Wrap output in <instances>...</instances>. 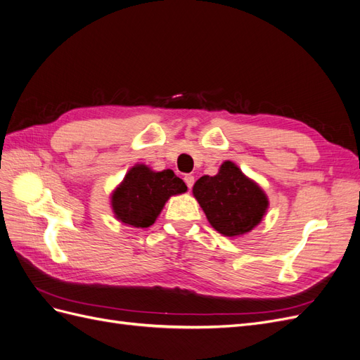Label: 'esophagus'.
<instances>
[{
	"instance_id": "obj_1",
	"label": "esophagus",
	"mask_w": 360,
	"mask_h": 360,
	"mask_svg": "<svg viewBox=\"0 0 360 360\" xmlns=\"http://www.w3.org/2000/svg\"><path fill=\"white\" fill-rule=\"evenodd\" d=\"M183 180H184V183H186V186H188L189 189H192L193 183H195V177H193V176H191V174H186V176L183 177Z\"/></svg>"
}]
</instances>
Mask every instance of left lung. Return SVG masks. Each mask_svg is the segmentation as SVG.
Wrapping results in <instances>:
<instances>
[{"instance_id": "obj_1", "label": "left lung", "mask_w": 360, "mask_h": 360, "mask_svg": "<svg viewBox=\"0 0 360 360\" xmlns=\"http://www.w3.org/2000/svg\"><path fill=\"white\" fill-rule=\"evenodd\" d=\"M193 197L216 231L236 237L252 230L267 210V197L257 183L226 160L214 177L204 176L193 184Z\"/></svg>"}]
</instances>
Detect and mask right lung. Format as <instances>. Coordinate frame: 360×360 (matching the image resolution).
Returning <instances> with one entry per match:
<instances>
[{
  "instance_id": "obj_1",
  "label": "right lung",
  "mask_w": 360,
  "mask_h": 360,
  "mask_svg": "<svg viewBox=\"0 0 360 360\" xmlns=\"http://www.w3.org/2000/svg\"><path fill=\"white\" fill-rule=\"evenodd\" d=\"M186 191V184L171 169L155 172L146 165H136L114 191L111 204L117 219L136 228H147L155 224L171 195Z\"/></svg>"
}]
</instances>
